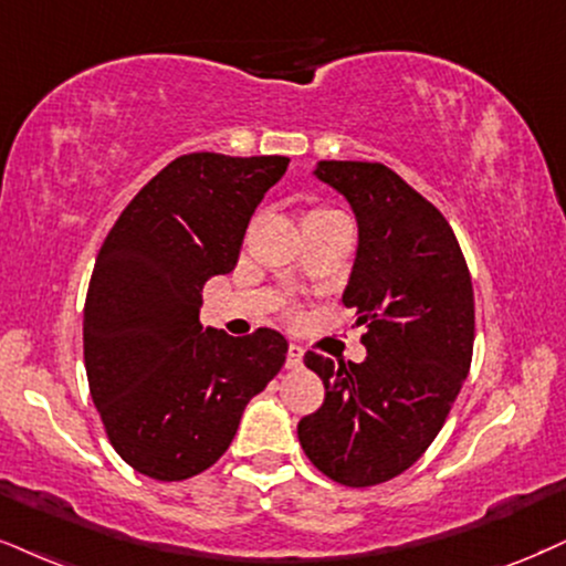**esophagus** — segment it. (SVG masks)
I'll return each mask as SVG.
<instances>
[{
	"mask_svg": "<svg viewBox=\"0 0 566 566\" xmlns=\"http://www.w3.org/2000/svg\"><path fill=\"white\" fill-rule=\"evenodd\" d=\"M302 359H304V348L298 344H291L289 354H285V367H289V369L302 367Z\"/></svg>",
	"mask_w": 566,
	"mask_h": 566,
	"instance_id": "obj_1",
	"label": "esophagus"
}]
</instances>
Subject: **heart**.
<instances>
[{"instance_id": "b5f03b06", "label": "heart", "mask_w": 566, "mask_h": 566, "mask_svg": "<svg viewBox=\"0 0 566 566\" xmlns=\"http://www.w3.org/2000/svg\"><path fill=\"white\" fill-rule=\"evenodd\" d=\"M327 214H338L336 209H325V207H312L310 212L304 214V220H317V218H327Z\"/></svg>"}]
</instances>
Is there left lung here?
I'll return each mask as SVG.
<instances>
[{
  "label": "left lung",
  "mask_w": 566,
  "mask_h": 566,
  "mask_svg": "<svg viewBox=\"0 0 566 566\" xmlns=\"http://www.w3.org/2000/svg\"><path fill=\"white\" fill-rule=\"evenodd\" d=\"M315 176L357 214L344 304L365 325L367 357L304 354L325 401L302 417L298 441L323 475L369 488L409 470L441 432L472 365L475 296L449 220L390 167L323 159Z\"/></svg>",
  "instance_id": "8db88e82"
}]
</instances>
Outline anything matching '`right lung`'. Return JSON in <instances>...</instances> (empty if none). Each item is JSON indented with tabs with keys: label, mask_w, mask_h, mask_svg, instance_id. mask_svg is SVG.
<instances>
[{
	"label": "right lung",
	"mask_w": 566,
	"mask_h": 566,
	"mask_svg": "<svg viewBox=\"0 0 566 566\" xmlns=\"http://www.w3.org/2000/svg\"><path fill=\"white\" fill-rule=\"evenodd\" d=\"M289 157L193 151L130 199L104 239L83 306L91 399L113 449L155 480H186L228 451L289 344L260 327L201 331V289L235 268L243 233Z\"/></svg>",
	"instance_id": "add662e5"
}]
</instances>
